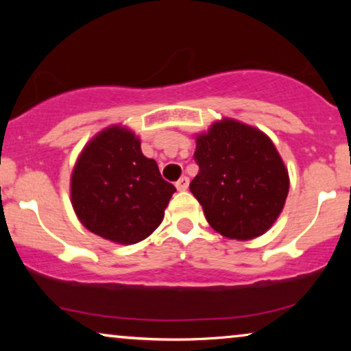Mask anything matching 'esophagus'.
Wrapping results in <instances>:
<instances>
[{"mask_svg":"<svg viewBox=\"0 0 351 351\" xmlns=\"http://www.w3.org/2000/svg\"><path fill=\"white\" fill-rule=\"evenodd\" d=\"M189 184H190V179L189 177H180L179 180L176 182V186H177V190H180V191H185L186 189H189Z\"/></svg>","mask_w":351,"mask_h":351,"instance_id":"1","label":"esophagus"}]
</instances>
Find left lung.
<instances>
[{"label":"left lung","mask_w":351,"mask_h":351,"mask_svg":"<svg viewBox=\"0 0 351 351\" xmlns=\"http://www.w3.org/2000/svg\"><path fill=\"white\" fill-rule=\"evenodd\" d=\"M195 138L199 172L190 190L210 227L238 241L270 230L289 193V174L271 138L232 118Z\"/></svg>","instance_id":"1"}]
</instances>
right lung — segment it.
Instances as JSON below:
<instances>
[{
	"mask_svg": "<svg viewBox=\"0 0 351 351\" xmlns=\"http://www.w3.org/2000/svg\"><path fill=\"white\" fill-rule=\"evenodd\" d=\"M176 186L143 156L141 138L121 124L105 128L81 150L70 179L76 217L89 232L117 244H136L165 219Z\"/></svg>",
	"mask_w": 351,
	"mask_h": 351,
	"instance_id": "obj_1",
	"label": "right lung"
}]
</instances>
